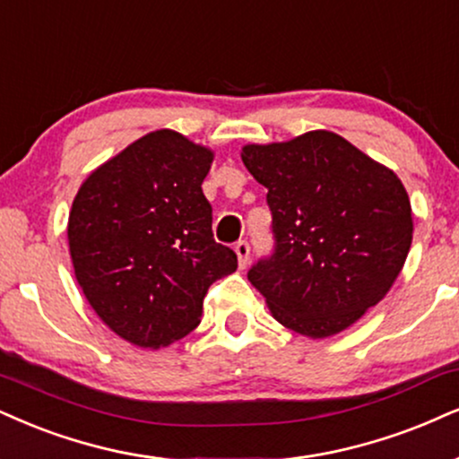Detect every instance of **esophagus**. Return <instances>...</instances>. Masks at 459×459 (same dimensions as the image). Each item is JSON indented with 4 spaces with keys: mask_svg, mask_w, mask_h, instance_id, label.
I'll return each mask as SVG.
<instances>
[{
    "mask_svg": "<svg viewBox=\"0 0 459 459\" xmlns=\"http://www.w3.org/2000/svg\"><path fill=\"white\" fill-rule=\"evenodd\" d=\"M234 251H236V257H238V265H240V268H247L248 255H251V247H248L245 240H240L238 245L234 247Z\"/></svg>",
    "mask_w": 459,
    "mask_h": 459,
    "instance_id": "34e87169",
    "label": "esophagus"
}]
</instances>
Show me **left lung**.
Returning <instances> with one entry per match:
<instances>
[{
  "label": "left lung",
  "mask_w": 459,
  "mask_h": 459,
  "mask_svg": "<svg viewBox=\"0 0 459 459\" xmlns=\"http://www.w3.org/2000/svg\"><path fill=\"white\" fill-rule=\"evenodd\" d=\"M240 157L268 189L276 238L274 255L248 270L251 285L302 336L347 330L387 296L409 255L403 180L327 129L245 144Z\"/></svg>",
  "instance_id": "8db88e82"
}]
</instances>
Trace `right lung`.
Listing matches in <instances>:
<instances>
[{
	"label": "right lung",
	"mask_w": 459,
	"mask_h": 459,
	"mask_svg": "<svg viewBox=\"0 0 459 459\" xmlns=\"http://www.w3.org/2000/svg\"><path fill=\"white\" fill-rule=\"evenodd\" d=\"M214 151L174 129L126 146L84 178L67 219L74 274L123 341L161 349L195 330L208 287L236 273L212 238L202 183Z\"/></svg>",
	"instance_id": "1"
}]
</instances>
